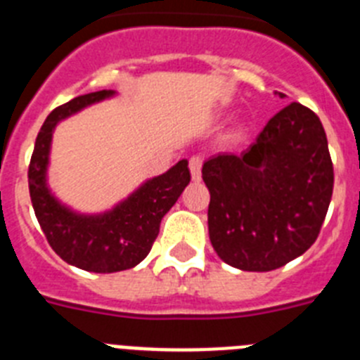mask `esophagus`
Wrapping results in <instances>:
<instances>
[{
    "label": "esophagus",
    "mask_w": 360,
    "mask_h": 360,
    "mask_svg": "<svg viewBox=\"0 0 360 360\" xmlns=\"http://www.w3.org/2000/svg\"><path fill=\"white\" fill-rule=\"evenodd\" d=\"M202 165H203V158L200 155H195V157L189 158V169H191V176L195 182H200L202 180Z\"/></svg>",
    "instance_id": "esophagus-1"
}]
</instances>
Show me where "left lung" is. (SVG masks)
Wrapping results in <instances>:
<instances>
[{
	"mask_svg": "<svg viewBox=\"0 0 360 360\" xmlns=\"http://www.w3.org/2000/svg\"><path fill=\"white\" fill-rule=\"evenodd\" d=\"M209 238L227 265L269 272L310 249L333 193V164L319 117L299 103L266 122L240 157L214 155L202 167Z\"/></svg>",
	"mask_w": 360,
	"mask_h": 360,
	"instance_id": "1",
	"label": "left lung"
}]
</instances>
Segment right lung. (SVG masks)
I'll return each mask as SVG.
<instances>
[{"label":"right lung","instance_id":"add662e5","mask_svg":"<svg viewBox=\"0 0 360 360\" xmlns=\"http://www.w3.org/2000/svg\"><path fill=\"white\" fill-rule=\"evenodd\" d=\"M108 95L111 91H94L57 106L37 133L28 165L32 207L53 252L70 265L97 274L133 269L148 256L162 218L191 180L187 160H180L167 173L146 182L119 207L98 216L73 214L50 195L44 173L56 124Z\"/></svg>","mask_w":360,"mask_h":360}]
</instances>
